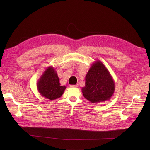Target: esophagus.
<instances>
[{
	"label": "esophagus",
	"instance_id": "34e87169",
	"mask_svg": "<svg viewBox=\"0 0 150 150\" xmlns=\"http://www.w3.org/2000/svg\"><path fill=\"white\" fill-rule=\"evenodd\" d=\"M70 88H77L78 87V85H70Z\"/></svg>",
	"mask_w": 150,
	"mask_h": 150
}]
</instances>
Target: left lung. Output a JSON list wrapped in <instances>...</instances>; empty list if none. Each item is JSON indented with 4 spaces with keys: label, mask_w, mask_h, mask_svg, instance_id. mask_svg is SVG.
Returning a JSON list of instances; mask_svg holds the SVG:
<instances>
[{
    "label": "left lung",
    "mask_w": 150,
    "mask_h": 150,
    "mask_svg": "<svg viewBox=\"0 0 150 150\" xmlns=\"http://www.w3.org/2000/svg\"><path fill=\"white\" fill-rule=\"evenodd\" d=\"M82 92L91 103L104 102L111 98L115 91V82L108 69L100 60L91 64L85 77Z\"/></svg>",
    "instance_id": "left-lung-1"
}]
</instances>
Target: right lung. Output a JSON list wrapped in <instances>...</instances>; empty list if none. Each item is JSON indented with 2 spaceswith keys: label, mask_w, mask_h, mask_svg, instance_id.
Instances as JSON below:
<instances>
[{
  "label": "right lung",
  "mask_w": 150,
  "mask_h": 150,
  "mask_svg": "<svg viewBox=\"0 0 150 150\" xmlns=\"http://www.w3.org/2000/svg\"><path fill=\"white\" fill-rule=\"evenodd\" d=\"M36 86L39 93L50 100L61 97L66 88L65 86H61L57 72L51 66L45 69Z\"/></svg>",
  "instance_id": "add662e5"
}]
</instances>
